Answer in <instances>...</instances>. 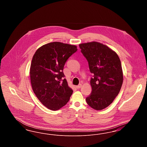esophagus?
Wrapping results in <instances>:
<instances>
[{"label":"esophagus","instance_id":"esophagus-1","mask_svg":"<svg viewBox=\"0 0 147 147\" xmlns=\"http://www.w3.org/2000/svg\"><path fill=\"white\" fill-rule=\"evenodd\" d=\"M82 86V84H79L78 85H77L76 87H77V89H79V88H80Z\"/></svg>","mask_w":147,"mask_h":147}]
</instances>
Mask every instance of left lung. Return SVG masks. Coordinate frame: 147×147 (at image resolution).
<instances>
[{
  "label": "left lung",
  "mask_w": 147,
  "mask_h": 147,
  "mask_svg": "<svg viewBox=\"0 0 147 147\" xmlns=\"http://www.w3.org/2000/svg\"><path fill=\"white\" fill-rule=\"evenodd\" d=\"M79 46L94 75L90 82L92 91L86 98V102L94 110H103L112 104L121 90L123 80L121 61L116 52L100 42Z\"/></svg>",
  "instance_id": "1"
}]
</instances>
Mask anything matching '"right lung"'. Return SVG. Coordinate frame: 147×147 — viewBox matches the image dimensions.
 Instances as JSON below:
<instances>
[{"label": "right lung", "mask_w": 147, "mask_h": 147, "mask_svg": "<svg viewBox=\"0 0 147 147\" xmlns=\"http://www.w3.org/2000/svg\"><path fill=\"white\" fill-rule=\"evenodd\" d=\"M77 47L62 42L45 44L36 50L30 69L31 84L36 97L52 111L62 108L69 100L73 90L63 79L64 64Z\"/></svg>", "instance_id": "obj_1"}]
</instances>
